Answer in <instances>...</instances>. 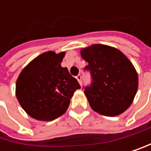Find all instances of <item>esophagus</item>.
<instances>
[{"label":"esophagus","mask_w":151,"mask_h":151,"mask_svg":"<svg viewBox=\"0 0 151 151\" xmlns=\"http://www.w3.org/2000/svg\"><path fill=\"white\" fill-rule=\"evenodd\" d=\"M76 78H77V80H78L79 83H80V84L81 85V79H82V77H81V74H79V75H78V76H77Z\"/></svg>","instance_id":"1"}]
</instances>
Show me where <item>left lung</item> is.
<instances>
[{"instance_id":"1","label":"left lung","mask_w":151,"mask_h":151,"mask_svg":"<svg viewBox=\"0 0 151 151\" xmlns=\"http://www.w3.org/2000/svg\"><path fill=\"white\" fill-rule=\"evenodd\" d=\"M81 54L88 62L84 70L91 76V84L83 87L91 109L109 117L124 112L138 90V74L132 63L120 50L107 45H91Z\"/></svg>"}]
</instances>
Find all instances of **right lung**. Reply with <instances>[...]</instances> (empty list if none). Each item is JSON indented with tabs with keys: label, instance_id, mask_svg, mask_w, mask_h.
<instances>
[{
	"label": "right lung",
	"instance_id": "1",
	"mask_svg": "<svg viewBox=\"0 0 151 151\" xmlns=\"http://www.w3.org/2000/svg\"><path fill=\"white\" fill-rule=\"evenodd\" d=\"M65 53L48 51L22 70L16 82V97L24 111L39 120H53L64 113L74 91L81 88L67 68Z\"/></svg>",
	"mask_w": 151,
	"mask_h": 151
}]
</instances>
